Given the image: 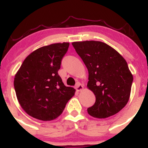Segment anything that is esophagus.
<instances>
[{"instance_id":"34e87169","label":"esophagus","mask_w":148,"mask_h":148,"mask_svg":"<svg viewBox=\"0 0 148 148\" xmlns=\"http://www.w3.org/2000/svg\"><path fill=\"white\" fill-rule=\"evenodd\" d=\"M75 89L76 90V91H78V92L84 90V86H83L82 84H80V83H76V84L75 86Z\"/></svg>"}]
</instances>
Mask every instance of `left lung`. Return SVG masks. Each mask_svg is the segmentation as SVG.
I'll list each match as a JSON object with an SVG mask.
<instances>
[{
	"label": "left lung",
	"instance_id": "1",
	"mask_svg": "<svg viewBox=\"0 0 148 148\" xmlns=\"http://www.w3.org/2000/svg\"><path fill=\"white\" fill-rule=\"evenodd\" d=\"M72 45L88 71L87 87L96 101L88 114L106 118L126 106L130 97L133 75L125 58L106 43L99 41L74 42Z\"/></svg>",
	"mask_w": 148,
	"mask_h": 148
}]
</instances>
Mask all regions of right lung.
Listing matches in <instances>:
<instances>
[{
	"instance_id": "1",
	"label": "right lung",
	"mask_w": 148,
	"mask_h": 148,
	"mask_svg": "<svg viewBox=\"0 0 148 148\" xmlns=\"http://www.w3.org/2000/svg\"><path fill=\"white\" fill-rule=\"evenodd\" d=\"M69 43H55L28 56L15 74L14 86L20 106L27 114L42 121L60 116L75 93L64 86L58 71Z\"/></svg>"
}]
</instances>
